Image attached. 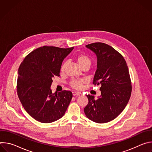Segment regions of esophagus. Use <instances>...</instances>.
I'll list each match as a JSON object with an SVG mask.
<instances>
[{
    "label": "esophagus",
    "mask_w": 152,
    "mask_h": 152,
    "mask_svg": "<svg viewBox=\"0 0 152 152\" xmlns=\"http://www.w3.org/2000/svg\"><path fill=\"white\" fill-rule=\"evenodd\" d=\"M72 93H73V95L74 96H78L80 95V93L79 92H77V91H73Z\"/></svg>",
    "instance_id": "obj_1"
}]
</instances>
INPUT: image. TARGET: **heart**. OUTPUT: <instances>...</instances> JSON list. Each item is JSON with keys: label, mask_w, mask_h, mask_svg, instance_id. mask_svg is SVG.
Returning a JSON list of instances; mask_svg holds the SVG:
<instances>
[{"label": "heart", "mask_w": 152, "mask_h": 152, "mask_svg": "<svg viewBox=\"0 0 152 152\" xmlns=\"http://www.w3.org/2000/svg\"><path fill=\"white\" fill-rule=\"evenodd\" d=\"M76 59L77 63L79 64V66L81 67L82 66L86 64H91V59L90 58L86 56L85 54H79L76 56ZM67 66V63L64 62L62 64L61 67V72H64L65 69H66ZM85 83L84 80H72L70 82V85L72 88L76 89V90H81L83 88V84Z\"/></svg>", "instance_id": "b5f03b06"}]
</instances>
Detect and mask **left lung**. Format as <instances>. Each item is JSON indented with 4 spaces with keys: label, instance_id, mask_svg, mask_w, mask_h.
<instances>
[{
    "label": "left lung",
    "instance_id": "obj_1",
    "mask_svg": "<svg viewBox=\"0 0 152 152\" xmlns=\"http://www.w3.org/2000/svg\"><path fill=\"white\" fill-rule=\"evenodd\" d=\"M97 56L94 85H100L101 95L97 100L86 95L88 103L84 108L88 118L97 123L115 119L126 106L132 92L128 67L123 56L103 42L86 45Z\"/></svg>",
    "mask_w": 152,
    "mask_h": 152
}]
</instances>
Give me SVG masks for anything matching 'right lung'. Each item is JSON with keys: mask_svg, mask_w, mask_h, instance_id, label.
<instances>
[{"mask_svg": "<svg viewBox=\"0 0 152 152\" xmlns=\"http://www.w3.org/2000/svg\"><path fill=\"white\" fill-rule=\"evenodd\" d=\"M74 49L40 47L28 54L18 72L17 90L26 111L42 123L55 121L64 116L72 99L70 91L52 93L50 86L59 76L62 62Z\"/></svg>", "mask_w": 152, "mask_h": 152, "instance_id": "1", "label": "right lung"}]
</instances>
